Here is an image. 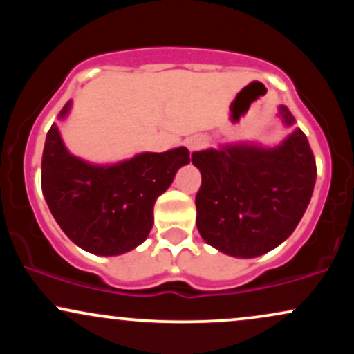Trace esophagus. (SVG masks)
Listing matches in <instances>:
<instances>
[{
	"label": "esophagus",
	"mask_w": 354,
	"mask_h": 354,
	"mask_svg": "<svg viewBox=\"0 0 354 354\" xmlns=\"http://www.w3.org/2000/svg\"><path fill=\"white\" fill-rule=\"evenodd\" d=\"M203 145H205V141H203L201 138H194V140L189 141V149H191V151H194V149L201 148Z\"/></svg>",
	"instance_id": "1"
}]
</instances>
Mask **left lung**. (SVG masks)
Returning a JSON list of instances; mask_svg holds the SVG:
<instances>
[{
  "instance_id": "1",
  "label": "left lung",
  "mask_w": 354,
  "mask_h": 354,
  "mask_svg": "<svg viewBox=\"0 0 354 354\" xmlns=\"http://www.w3.org/2000/svg\"><path fill=\"white\" fill-rule=\"evenodd\" d=\"M284 123L293 124L288 108ZM201 171L196 226L206 243L236 258L265 254L290 236L310 205L316 161L296 128L276 148L223 146L191 154Z\"/></svg>"
}]
</instances>
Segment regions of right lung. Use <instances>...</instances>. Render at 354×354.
Returning <instances> with one entry per match:
<instances>
[{
    "mask_svg": "<svg viewBox=\"0 0 354 354\" xmlns=\"http://www.w3.org/2000/svg\"><path fill=\"white\" fill-rule=\"evenodd\" d=\"M70 106L68 101L59 118ZM188 163V149L174 148L111 166L89 165L68 153L53 123L44 141L41 189L56 223L75 245L93 254L116 256L148 238L154 201Z\"/></svg>",
    "mask_w": 354,
    "mask_h": 354,
    "instance_id": "add662e5",
    "label": "right lung"
}]
</instances>
